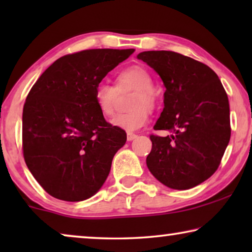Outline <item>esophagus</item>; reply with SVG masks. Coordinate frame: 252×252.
Instances as JSON below:
<instances>
[{
  "label": "esophagus",
  "instance_id": "1",
  "mask_svg": "<svg viewBox=\"0 0 252 252\" xmlns=\"http://www.w3.org/2000/svg\"><path fill=\"white\" fill-rule=\"evenodd\" d=\"M136 137H137L136 134L130 133V132L127 133V141H133L134 139H136Z\"/></svg>",
  "mask_w": 252,
  "mask_h": 252
}]
</instances>
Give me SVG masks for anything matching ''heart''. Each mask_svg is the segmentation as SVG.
Wrapping results in <instances>:
<instances>
[{"label":"heart","mask_w":252,"mask_h":252,"mask_svg":"<svg viewBox=\"0 0 252 252\" xmlns=\"http://www.w3.org/2000/svg\"><path fill=\"white\" fill-rule=\"evenodd\" d=\"M154 81L149 72L142 66H130L116 77V86L99 84L95 88L94 99L98 111L104 117H111L115 113L117 92L125 89H135L132 98L130 112L120 113L111 120V125L127 132H134L146 125L149 120V110L156 104V95L154 92Z\"/></svg>","instance_id":"b5f03b06"}]
</instances>
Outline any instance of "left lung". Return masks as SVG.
Returning <instances> with one entry per match:
<instances>
[{"instance_id":"left-lung-1","label":"left lung","mask_w":252,"mask_h":252,"mask_svg":"<svg viewBox=\"0 0 252 252\" xmlns=\"http://www.w3.org/2000/svg\"><path fill=\"white\" fill-rule=\"evenodd\" d=\"M159 75L166 88L164 109L151 135L147 166L168 188L186 190L211 177L230 139L228 97L216 72L208 65L174 51L137 55Z\"/></svg>"}]
</instances>
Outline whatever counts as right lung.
<instances>
[{"label":"right lung","instance_id":"add662e5","mask_svg":"<svg viewBox=\"0 0 252 252\" xmlns=\"http://www.w3.org/2000/svg\"><path fill=\"white\" fill-rule=\"evenodd\" d=\"M134 49H91L54 62L31 89L23 110L26 165L48 194L67 202L91 198L104 184L124 129L105 122L95 88Z\"/></svg>","mask_w":252,"mask_h":252}]
</instances>
